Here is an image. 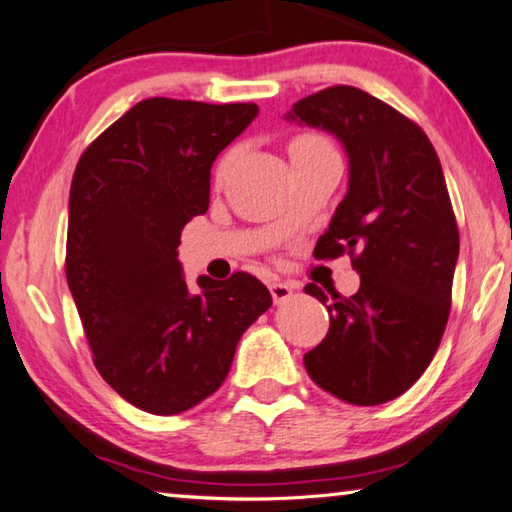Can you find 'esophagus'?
Segmentation results:
<instances>
[{"label":"esophagus","instance_id":"1","mask_svg":"<svg viewBox=\"0 0 512 512\" xmlns=\"http://www.w3.org/2000/svg\"><path fill=\"white\" fill-rule=\"evenodd\" d=\"M268 289H271V296H273L275 305H282V302L291 300V296H293V287H291V284L280 282V280H273L271 284H268Z\"/></svg>","mask_w":512,"mask_h":512}]
</instances>
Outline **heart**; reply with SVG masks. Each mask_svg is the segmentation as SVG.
<instances>
[{
    "instance_id": "1",
    "label": "heart",
    "mask_w": 512,
    "mask_h": 512,
    "mask_svg": "<svg viewBox=\"0 0 512 512\" xmlns=\"http://www.w3.org/2000/svg\"><path fill=\"white\" fill-rule=\"evenodd\" d=\"M327 146H329V142L325 140V137L314 135V133H302L298 137H293V140L289 142V155L293 160V158H298V155H305L309 151L327 149ZM230 160H232V153H225L223 158L219 160V164H216V178H219V180L225 176V171H228Z\"/></svg>"
}]
</instances>
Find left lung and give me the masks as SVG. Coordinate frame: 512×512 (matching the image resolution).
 Returning a JSON list of instances; mask_svg holds the SVG:
<instances>
[{
  "label": "left lung",
  "instance_id": "obj_1",
  "mask_svg": "<svg viewBox=\"0 0 512 512\" xmlns=\"http://www.w3.org/2000/svg\"><path fill=\"white\" fill-rule=\"evenodd\" d=\"M289 119L334 133L350 160L348 194L314 257L348 253L354 296L305 291L329 311V332L305 354L309 377L357 406L409 391L443 339L458 259V225L443 167L422 128L352 85L293 103Z\"/></svg>",
  "mask_w": 512,
  "mask_h": 512
}]
</instances>
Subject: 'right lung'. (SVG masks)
Listing matches in <instances>:
<instances>
[{
  "instance_id": "obj_1",
  "label": "right lung",
  "mask_w": 512,
  "mask_h": 512,
  "mask_svg": "<svg viewBox=\"0 0 512 512\" xmlns=\"http://www.w3.org/2000/svg\"><path fill=\"white\" fill-rule=\"evenodd\" d=\"M255 103L144 99L76 164L65 273L92 361L137 409L176 415L228 377L241 334L273 305L255 275L198 277L180 232L210 205V169L257 117Z\"/></svg>"
}]
</instances>
